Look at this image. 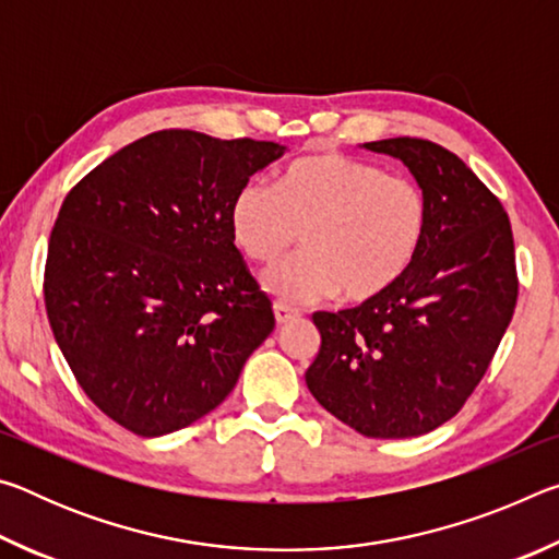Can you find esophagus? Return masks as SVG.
Here are the masks:
<instances>
[{
  "instance_id": "obj_1",
  "label": "esophagus",
  "mask_w": 559,
  "mask_h": 559,
  "mask_svg": "<svg viewBox=\"0 0 559 559\" xmlns=\"http://www.w3.org/2000/svg\"><path fill=\"white\" fill-rule=\"evenodd\" d=\"M273 316H276V323L283 325V323H288V320L296 318L298 313H296V310H293V308L283 306V302H276V306H273Z\"/></svg>"
}]
</instances>
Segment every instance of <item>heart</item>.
Returning a JSON list of instances; mask_svg holds the SVG:
<instances>
[{"instance_id": "obj_1", "label": "heart", "mask_w": 559, "mask_h": 559, "mask_svg": "<svg viewBox=\"0 0 559 559\" xmlns=\"http://www.w3.org/2000/svg\"><path fill=\"white\" fill-rule=\"evenodd\" d=\"M427 219V197L409 177L337 153L293 159L276 189L246 182L229 206L234 243L257 263L281 261L302 231L306 253L263 276L286 302L380 298L409 271Z\"/></svg>"}]
</instances>
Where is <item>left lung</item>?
<instances>
[{
	"instance_id": "8db88e82",
	"label": "left lung",
	"mask_w": 559,
	"mask_h": 559,
	"mask_svg": "<svg viewBox=\"0 0 559 559\" xmlns=\"http://www.w3.org/2000/svg\"><path fill=\"white\" fill-rule=\"evenodd\" d=\"M362 147L409 167L427 197V234L380 298L313 313L320 349L306 384L362 437H419L461 409L513 318V231L496 194L441 145L390 138Z\"/></svg>"
}]
</instances>
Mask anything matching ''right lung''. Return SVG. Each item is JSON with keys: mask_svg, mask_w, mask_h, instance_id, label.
Wrapping results in <instances>:
<instances>
[{"mask_svg": "<svg viewBox=\"0 0 559 559\" xmlns=\"http://www.w3.org/2000/svg\"><path fill=\"white\" fill-rule=\"evenodd\" d=\"M283 153L266 140L159 130L103 159L63 200L46 313L81 390L138 437L216 409L276 325L234 246L229 206Z\"/></svg>", "mask_w": 559, "mask_h": 559, "instance_id": "right-lung-1", "label": "right lung"}]
</instances>
